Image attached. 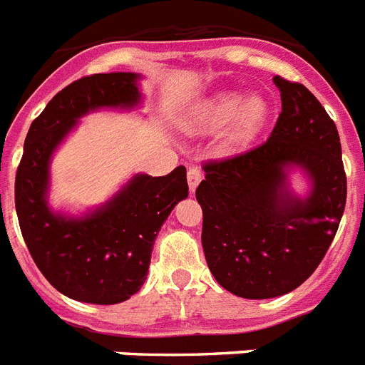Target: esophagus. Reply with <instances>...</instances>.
Segmentation results:
<instances>
[{
	"instance_id": "esophagus-1",
	"label": "esophagus",
	"mask_w": 365,
	"mask_h": 365,
	"mask_svg": "<svg viewBox=\"0 0 365 365\" xmlns=\"http://www.w3.org/2000/svg\"><path fill=\"white\" fill-rule=\"evenodd\" d=\"M186 177H188V188H190V192H194L203 179V173H201L200 168H190Z\"/></svg>"
}]
</instances>
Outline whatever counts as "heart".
Returning <instances> with one entry per match:
<instances>
[{
  "label": "heart",
  "instance_id": "obj_1",
  "mask_svg": "<svg viewBox=\"0 0 365 365\" xmlns=\"http://www.w3.org/2000/svg\"><path fill=\"white\" fill-rule=\"evenodd\" d=\"M267 118V105L260 98L247 100L241 92H224L217 96L201 113V126L217 132L232 126V135L237 143H249L258 135Z\"/></svg>",
  "mask_w": 365,
  "mask_h": 365
}]
</instances>
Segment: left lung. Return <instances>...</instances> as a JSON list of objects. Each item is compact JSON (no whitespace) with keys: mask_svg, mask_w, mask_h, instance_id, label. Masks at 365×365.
Wrapping results in <instances>:
<instances>
[{"mask_svg":"<svg viewBox=\"0 0 365 365\" xmlns=\"http://www.w3.org/2000/svg\"><path fill=\"white\" fill-rule=\"evenodd\" d=\"M282 110L260 147L203 164L196 190L203 211L201 245L220 287L239 298L292 292L330 249L346 201L339 133L303 84L275 75ZM302 167L314 190L299 200L286 169Z\"/></svg>","mask_w":365,"mask_h":365,"instance_id":"left-lung-1","label":"left lung"}]
</instances>
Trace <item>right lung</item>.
I'll list each match as a JSON object with an SVG mask.
<instances>
[{
	"mask_svg": "<svg viewBox=\"0 0 365 365\" xmlns=\"http://www.w3.org/2000/svg\"><path fill=\"white\" fill-rule=\"evenodd\" d=\"M135 73H98L58 92L31 122L14 180V205L26 247L45 279L77 302H126L147 279L154 239L188 196L186 168L164 177L135 175L86 217L54 215L46 205L52 153L77 120L100 107L139 103Z\"/></svg>",
	"mask_w": 365,
	"mask_h": 365,
	"instance_id": "obj_1",
	"label": "right lung"
}]
</instances>
